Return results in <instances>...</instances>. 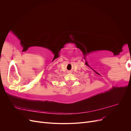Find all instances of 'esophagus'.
Returning a JSON list of instances; mask_svg holds the SVG:
<instances>
[{
    "label": "esophagus",
    "mask_w": 131,
    "mask_h": 131,
    "mask_svg": "<svg viewBox=\"0 0 131 131\" xmlns=\"http://www.w3.org/2000/svg\"><path fill=\"white\" fill-rule=\"evenodd\" d=\"M68 73H69V72H68Z\"/></svg>",
    "instance_id": "esophagus-1"
}]
</instances>
